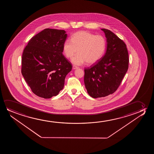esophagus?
<instances>
[{
  "label": "esophagus",
  "instance_id": "esophagus-1",
  "mask_svg": "<svg viewBox=\"0 0 154 154\" xmlns=\"http://www.w3.org/2000/svg\"><path fill=\"white\" fill-rule=\"evenodd\" d=\"M78 67H77L76 66H72V69H78Z\"/></svg>",
  "mask_w": 154,
  "mask_h": 154
}]
</instances>
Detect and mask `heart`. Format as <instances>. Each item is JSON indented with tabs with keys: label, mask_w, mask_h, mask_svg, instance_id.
<instances>
[{
	"label": "heart",
	"mask_w": 154,
	"mask_h": 154,
	"mask_svg": "<svg viewBox=\"0 0 154 154\" xmlns=\"http://www.w3.org/2000/svg\"><path fill=\"white\" fill-rule=\"evenodd\" d=\"M106 42L101 35H95L87 31L76 32L72 36V40L63 42V50L66 57L71 58L75 65H82L87 62L89 65L96 63L105 52Z\"/></svg>",
	"instance_id": "heart-1"
}]
</instances>
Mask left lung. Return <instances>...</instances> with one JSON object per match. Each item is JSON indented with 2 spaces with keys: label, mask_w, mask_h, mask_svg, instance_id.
Returning a JSON list of instances; mask_svg holds the SVG:
<instances>
[{
  "label": "left lung",
  "mask_w": 154,
  "mask_h": 154,
  "mask_svg": "<svg viewBox=\"0 0 154 154\" xmlns=\"http://www.w3.org/2000/svg\"><path fill=\"white\" fill-rule=\"evenodd\" d=\"M101 30L106 38L105 54L94 65L85 69V87L94 98L113 94L128 68V53L125 42L109 30Z\"/></svg>",
  "instance_id": "left-lung-1"
}]
</instances>
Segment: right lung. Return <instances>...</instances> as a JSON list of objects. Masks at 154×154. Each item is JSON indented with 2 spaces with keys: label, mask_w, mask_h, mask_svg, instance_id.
I'll return each mask as SVG.
<instances>
[{
  "label": "right lung",
  "mask_w": 154,
  "mask_h": 154,
  "mask_svg": "<svg viewBox=\"0 0 154 154\" xmlns=\"http://www.w3.org/2000/svg\"><path fill=\"white\" fill-rule=\"evenodd\" d=\"M64 30L47 28L32 37L23 50L21 74L32 91L45 99L63 89L72 64L63 55L67 35Z\"/></svg>",
  "instance_id": "1"
}]
</instances>
